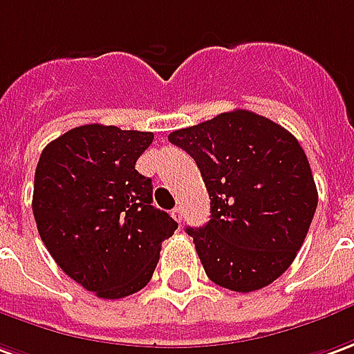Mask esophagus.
Segmentation results:
<instances>
[{"label":"esophagus","instance_id":"1","mask_svg":"<svg viewBox=\"0 0 354 354\" xmlns=\"http://www.w3.org/2000/svg\"><path fill=\"white\" fill-rule=\"evenodd\" d=\"M172 216H174L176 222H182V218H184V209H182V207H174V209H172Z\"/></svg>","mask_w":354,"mask_h":354}]
</instances>
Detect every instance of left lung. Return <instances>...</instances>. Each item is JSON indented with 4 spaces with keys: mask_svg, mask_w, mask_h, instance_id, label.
<instances>
[{
    "mask_svg": "<svg viewBox=\"0 0 354 354\" xmlns=\"http://www.w3.org/2000/svg\"><path fill=\"white\" fill-rule=\"evenodd\" d=\"M201 170L211 220L185 228L209 280L249 293L280 278L297 257L318 205L295 136L237 109L169 136Z\"/></svg>",
    "mask_w": 354,
    "mask_h": 354,
    "instance_id": "left-lung-1",
    "label": "left lung"
}]
</instances>
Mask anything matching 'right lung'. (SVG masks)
<instances>
[{
	"label": "right lung",
	"instance_id": "add662e5",
	"mask_svg": "<svg viewBox=\"0 0 354 354\" xmlns=\"http://www.w3.org/2000/svg\"><path fill=\"white\" fill-rule=\"evenodd\" d=\"M153 132L86 124L46 145L34 176L38 234L61 270L101 299L145 288L178 224L155 209L136 160Z\"/></svg>",
	"mask_w": 354,
	"mask_h": 354
}]
</instances>
